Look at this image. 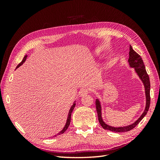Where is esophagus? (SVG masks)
<instances>
[{"label": "esophagus", "mask_w": 160, "mask_h": 160, "mask_svg": "<svg viewBox=\"0 0 160 160\" xmlns=\"http://www.w3.org/2000/svg\"><path fill=\"white\" fill-rule=\"evenodd\" d=\"M89 90L88 89H86V88H84V89H82L79 92V96L80 97H82L84 96H85V95H87L88 93H89Z\"/></svg>", "instance_id": "34e87169"}]
</instances>
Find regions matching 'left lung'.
Returning <instances> with one entry per match:
<instances>
[{
	"label": "left lung",
	"mask_w": 160,
	"mask_h": 160,
	"mask_svg": "<svg viewBox=\"0 0 160 160\" xmlns=\"http://www.w3.org/2000/svg\"><path fill=\"white\" fill-rule=\"evenodd\" d=\"M129 66L132 68H134L135 73L138 74L139 78H140L142 83H143L145 89V95H146V107L143 113L141 115V116L139 118L138 120L133 123L125 126V127H114L112 126L108 125L104 122L102 117V107L100 104V101L96 99V111L98 116V120L100 125L102 126L105 130L111 131L115 132H127L132 130L136 126L140 123V121L144 118V117L147 115L149 107H150L151 102V97H150V89H151V84L150 80H149L148 75L147 73V71L145 69V66L143 60H142L141 56L136 53L132 48V47H130V51H129V58L128 60Z\"/></svg>",
	"instance_id": "obj_1"
}]
</instances>
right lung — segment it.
Masks as SVG:
<instances>
[{
    "label": "right lung",
    "mask_w": 160,
    "mask_h": 160,
    "mask_svg": "<svg viewBox=\"0 0 160 160\" xmlns=\"http://www.w3.org/2000/svg\"><path fill=\"white\" fill-rule=\"evenodd\" d=\"M27 57H28V56L25 55V57L23 58V59H22V62H20L19 64H18V66L16 67V69H17V68H18L20 66H21L22 64L24 62H25V60H26V59H27ZM75 106H76V101L74 102L73 104V105H72V106L71 107V108L69 109V113H68V116H67V122H66V124H65V125H64V127L63 128V129H62V131H61L60 132H59L58 133V134H56V135H54V136H56V135H59L62 134V133H64V132L67 131V129L68 128V127H69V124H70L71 113H72V111H73V108H74ZM54 136H53V137H54Z\"/></svg>",
    "instance_id": "obj_1"
}]
</instances>
